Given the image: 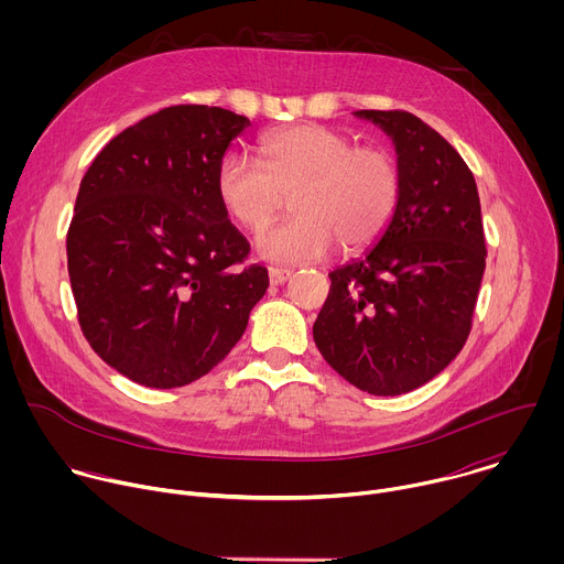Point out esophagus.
I'll return each mask as SVG.
<instances>
[{"label":"esophagus","mask_w":564,"mask_h":564,"mask_svg":"<svg viewBox=\"0 0 564 564\" xmlns=\"http://www.w3.org/2000/svg\"><path fill=\"white\" fill-rule=\"evenodd\" d=\"M268 274H270V283L272 285H281V283H285L292 276V272L285 270V268H270Z\"/></svg>","instance_id":"34e87169"}]
</instances>
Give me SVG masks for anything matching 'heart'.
<instances>
[{
	"label": "heart",
	"instance_id": "1",
	"mask_svg": "<svg viewBox=\"0 0 564 564\" xmlns=\"http://www.w3.org/2000/svg\"><path fill=\"white\" fill-rule=\"evenodd\" d=\"M263 165L229 153L220 160L216 192L243 229L263 231L285 207L292 218L259 238L265 259L301 263L324 257L333 243L361 250L383 234L401 189L397 160L375 144L324 124H296L261 140Z\"/></svg>",
	"mask_w": 564,
	"mask_h": 564
}]
</instances>
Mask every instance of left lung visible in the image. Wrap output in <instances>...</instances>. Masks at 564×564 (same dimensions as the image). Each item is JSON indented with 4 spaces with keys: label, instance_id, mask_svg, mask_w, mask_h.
<instances>
[{
    "label": "left lung",
    "instance_id": "obj_1",
    "mask_svg": "<svg viewBox=\"0 0 564 564\" xmlns=\"http://www.w3.org/2000/svg\"><path fill=\"white\" fill-rule=\"evenodd\" d=\"M394 142L399 203L379 243L333 270L312 335L352 386L401 394L464 348L487 265L479 196L462 155L409 111H357Z\"/></svg>",
    "mask_w": 564,
    "mask_h": 564
}]
</instances>
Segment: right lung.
Instances as JSON below:
<instances>
[{"label":"right lung","mask_w":564,"mask_h":564,"mask_svg":"<svg viewBox=\"0 0 564 564\" xmlns=\"http://www.w3.org/2000/svg\"><path fill=\"white\" fill-rule=\"evenodd\" d=\"M246 116L160 109L91 163L66 231L68 279L89 346L147 388L207 375L243 337L270 279L227 218L216 174Z\"/></svg>","instance_id":"1"}]
</instances>
